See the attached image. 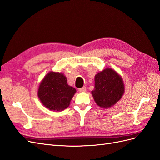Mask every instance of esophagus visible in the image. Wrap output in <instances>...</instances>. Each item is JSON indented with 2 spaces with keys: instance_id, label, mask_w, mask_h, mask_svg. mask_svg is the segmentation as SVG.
Here are the masks:
<instances>
[{
  "instance_id": "34e87169",
  "label": "esophagus",
  "mask_w": 160,
  "mask_h": 160,
  "mask_svg": "<svg viewBox=\"0 0 160 160\" xmlns=\"http://www.w3.org/2000/svg\"><path fill=\"white\" fill-rule=\"evenodd\" d=\"M78 91L81 92H86L87 91V87H83L82 88H80L78 89Z\"/></svg>"
}]
</instances>
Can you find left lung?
<instances>
[{
    "instance_id": "8db88e82",
    "label": "left lung",
    "mask_w": 160,
    "mask_h": 160,
    "mask_svg": "<svg viewBox=\"0 0 160 160\" xmlns=\"http://www.w3.org/2000/svg\"><path fill=\"white\" fill-rule=\"evenodd\" d=\"M124 81L112 68H105L95 76V89L91 94L98 106L109 108L119 101L124 93Z\"/></svg>"
}]
</instances>
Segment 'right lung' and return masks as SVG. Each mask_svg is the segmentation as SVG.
Masks as SVG:
<instances>
[{
	"mask_svg": "<svg viewBox=\"0 0 160 160\" xmlns=\"http://www.w3.org/2000/svg\"><path fill=\"white\" fill-rule=\"evenodd\" d=\"M76 90L68 85L62 72H49L40 82L38 97L45 108L61 112L69 107Z\"/></svg>",
	"mask_w": 160,
	"mask_h": 160,
	"instance_id": "right-lung-1",
	"label": "right lung"
}]
</instances>
